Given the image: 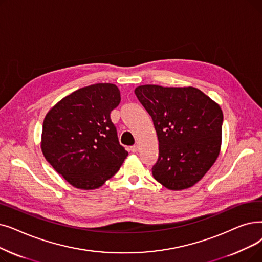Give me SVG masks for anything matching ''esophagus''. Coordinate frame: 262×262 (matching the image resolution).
Returning <instances> with one entry per match:
<instances>
[{"mask_svg":"<svg viewBox=\"0 0 262 262\" xmlns=\"http://www.w3.org/2000/svg\"><path fill=\"white\" fill-rule=\"evenodd\" d=\"M130 151H132L133 153H137V152L139 151V145H138V144H136V145L130 146Z\"/></svg>","mask_w":262,"mask_h":262,"instance_id":"obj_1","label":"esophagus"}]
</instances>
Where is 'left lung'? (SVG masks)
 I'll return each mask as SVG.
<instances>
[{"mask_svg": "<svg viewBox=\"0 0 262 262\" xmlns=\"http://www.w3.org/2000/svg\"><path fill=\"white\" fill-rule=\"evenodd\" d=\"M135 94L152 117L159 142L153 177L171 190L194 186L221 152L220 105L192 86L144 84L136 88Z\"/></svg>", "mask_w": 262, "mask_h": 262, "instance_id": "left-lung-1", "label": "left lung"}]
</instances>
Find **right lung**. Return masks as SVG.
<instances>
[{
	"instance_id": "1",
	"label": "right lung",
	"mask_w": 262,
	"mask_h": 262,
	"mask_svg": "<svg viewBox=\"0 0 262 262\" xmlns=\"http://www.w3.org/2000/svg\"><path fill=\"white\" fill-rule=\"evenodd\" d=\"M120 101L116 84L96 83L65 96L45 117L41 152L74 187H100L127 157L110 118Z\"/></svg>"
}]
</instances>
